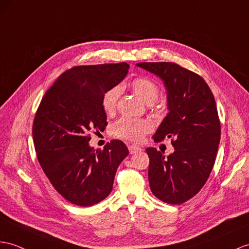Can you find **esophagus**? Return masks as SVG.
Listing matches in <instances>:
<instances>
[{"instance_id":"esophagus-1","label":"esophagus","mask_w":249,"mask_h":249,"mask_svg":"<svg viewBox=\"0 0 249 249\" xmlns=\"http://www.w3.org/2000/svg\"><path fill=\"white\" fill-rule=\"evenodd\" d=\"M128 148H129V151H130V154H136V153L141 152V151H142V149L137 147V145H135V144H130Z\"/></svg>"}]
</instances>
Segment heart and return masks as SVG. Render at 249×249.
Instances as JSON below:
<instances>
[{"instance_id":"heart-1","label":"heart","mask_w":249,"mask_h":249,"mask_svg":"<svg viewBox=\"0 0 249 249\" xmlns=\"http://www.w3.org/2000/svg\"><path fill=\"white\" fill-rule=\"evenodd\" d=\"M130 88L133 93L147 105L154 104L159 99L160 93L156 82L148 77L135 78L130 83ZM119 96L120 89L118 87L108 89L102 96L101 105L107 114H113L116 110ZM151 130H152V124L148 120L124 117L114 124L112 132L116 137L130 142H141L143 136Z\"/></svg>"}]
</instances>
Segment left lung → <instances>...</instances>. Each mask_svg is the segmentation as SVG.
Instances as JSON below:
<instances>
[{
  "label": "left lung",
  "mask_w": 249,
  "mask_h": 249,
  "mask_svg": "<svg viewBox=\"0 0 249 249\" xmlns=\"http://www.w3.org/2000/svg\"><path fill=\"white\" fill-rule=\"evenodd\" d=\"M137 66L159 76L165 84L169 113L153 136L171 138L174 152L165 157L147 148L151 191L160 201L179 205L195 196L213 168L221 123L213 94L196 72L172 62H142Z\"/></svg>",
  "instance_id": "8db88e82"
}]
</instances>
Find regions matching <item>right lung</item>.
Here are the masks:
<instances>
[{"mask_svg": "<svg viewBox=\"0 0 249 249\" xmlns=\"http://www.w3.org/2000/svg\"><path fill=\"white\" fill-rule=\"evenodd\" d=\"M129 64L79 65L59 76L42 98L33 124L40 166L54 189L71 204L88 207L113 189L115 173L129 154L114 139L90 148V132L107 124L102 96L128 74Z\"/></svg>", "mask_w": 249, "mask_h": 249, "instance_id": "1", "label": "right lung"}]
</instances>
